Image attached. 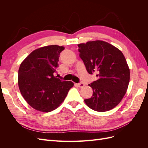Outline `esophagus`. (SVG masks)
<instances>
[{"label": "esophagus", "instance_id": "1", "mask_svg": "<svg viewBox=\"0 0 148 148\" xmlns=\"http://www.w3.org/2000/svg\"><path fill=\"white\" fill-rule=\"evenodd\" d=\"M77 86H78V87H79V88H83V87H84V83H78L77 84Z\"/></svg>", "mask_w": 148, "mask_h": 148}]
</instances>
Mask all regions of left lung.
<instances>
[{
	"label": "left lung",
	"mask_w": 148,
	"mask_h": 148,
	"mask_svg": "<svg viewBox=\"0 0 148 148\" xmlns=\"http://www.w3.org/2000/svg\"><path fill=\"white\" fill-rule=\"evenodd\" d=\"M79 57L89 74L96 72L98 79L89 84L92 96L84 99L86 105L97 112L112 109L122 101L130 81V69L119 49L102 41L78 44Z\"/></svg>",
	"instance_id": "8db88e82"
}]
</instances>
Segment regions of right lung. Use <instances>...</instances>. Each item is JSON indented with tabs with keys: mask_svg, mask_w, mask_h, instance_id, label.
<instances>
[{
	"mask_svg": "<svg viewBox=\"0 0 148 148\" xmlns=\"http://www.w3.org/2000/svg\"><path fill=\"white\" fill-rule=\"evenodd\" d=\"M65 48L52 45L36 49L21 64L18 83L21 95L34 109L51 112L59 106L73 86L53 76Z\"/></svg>",
	"mask_w": 148,
	"mask_h": 148,
	"instance_id": "1",
	"label": "right lung"
}]
</instances>
